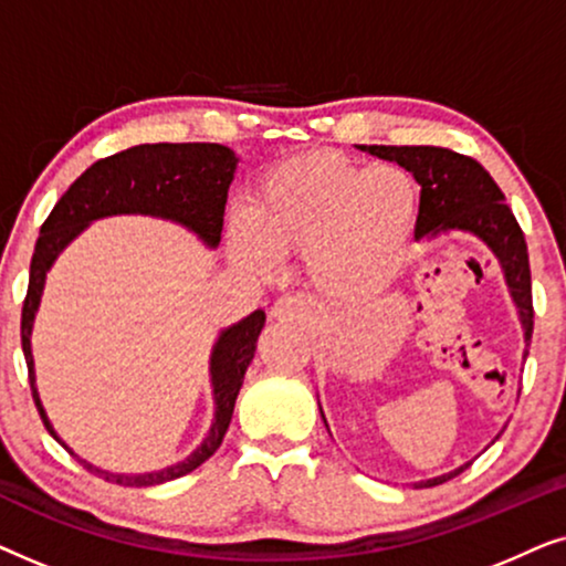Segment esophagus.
I'll return each mask as SVG.
<instances>
[{
    "label": "esophagus",
    "instance_id": "34e87169",
    "mask_svg": "<svg viewBox=\"0 0 566 566\" xmlns=\"http://www.w3.org/2000/svg\"><path fill=\"white\" fill-rule=\"evenodd\" d=\"M277 322H304L308 316V304L298 296H281L273 304V312Z\"/></svg>",
    "mask_w": 566,
    "mask_h": 566
}]
</instances>
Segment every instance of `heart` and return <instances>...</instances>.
Here are the masks:
<instances>
[{
  "instance_id": "1",
  "label": "heart",
  "mask_w": 566,
  "mask_h": 566,
  "mask_svg": "<svg viewBox=\"0 0 566 566\" xmlns=\"http://www.w3.org/2000/svg\"><path fill=\"white\" fill-rule=\"evenodd\" d=\"M417 211L420 190L405 169L306 154L260 177L250 219L231 221V252L252 270L308 254V275L324 296L360 301L405 268Z\"/></svg>"
}]
</instances>
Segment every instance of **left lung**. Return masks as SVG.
I'll return each instance as SVG.
<instances>
[{
  "mask_svg": "<svg viewBox=\"0 0 566 566\" xmlns=\"http://www.w3.org/2000/svg\"><path fill=\"white\" fill-rule=\"evenodd\" d=\"M360 151L378 159L397 161L420 182V213H417L415 237H438L443 231H469L482 239L497 258L505 273L510 296L521 316L525 345L533 335V298H531V265L523 229L517 227L505 196L490 172L476 159L463 157L443 146H360ZM528 355V350H525ZM322 412V407H319ZM324 417V415H322ZM327 424V420H324ZM469 463L451 474L417 482L415 486H436L459 476Z\"/></svg>",
  "mask_w": 566,
  "mask_h": 566,
  "instance_id": "obj_1",
  "label": "left lung"
}]
</instances>
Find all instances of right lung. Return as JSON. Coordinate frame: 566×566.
<instances>
[{"label":"right lung","instance_id":"add662e5","mask_svg":"<svg viewBox=\"0 0 566 566\" xmlns=\"http://www.w3.org/2000/svg\"><path fill=\"white\" fill-rule=\"evenodd\" d=\"M237 161V154L221 144L130 146V149L99 159L90 169H84L72 182V188L53 206L49 219L43 221L41 237L35 242L33 262H30V283L25 304H22L20 332L35 407L41 412L45 430L66 451L69 446L56 436L49 417H45L41 397H38L33 350H30V332H33V319L38 304H41L45 273L51 270L53 260L92 221L120 213H144L177 221L203 239L208 247H219L223 208H227V192L231 180H234ZM262 327H265V312L258 308V312L244 316L242 322L223 329L219 339H216L211 353V386L216 401L213 424L203 443L185 461L161 471H151V474H111V471L92 467L90 461H82L74 451L69 453L76 455V461L92 471V474L120 486H154L190 474L192 469H198L200 463L211 459L216 448L221 446L223 436H227L231 415H234L237 394L242 389L244 374L254 358V347H258Z\"/></svg>","mask_w":566,"mask_h":566}]
</instances>
